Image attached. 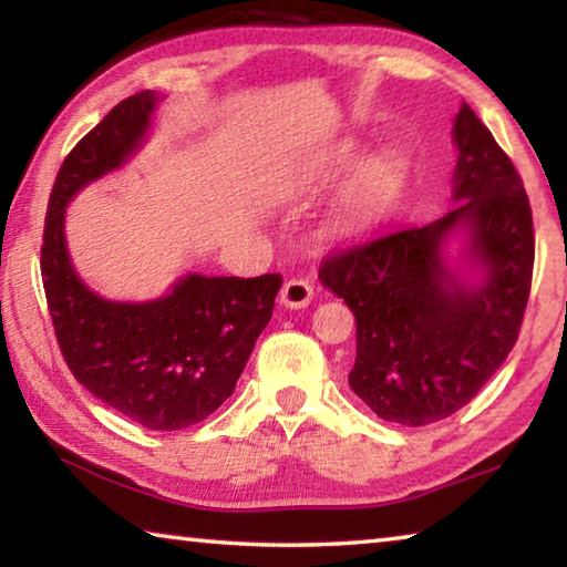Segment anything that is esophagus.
Returning a JSON list of instances; mask_svg holds the SVG:
<instances>
[{"label": "esophagus", "instance_id": "34e87169", "mask_svg": "<svg viewBox=\"0 0 567 567\" xmlns=\"http://www.w3.org/2000/svg\"><path fill=\"white\" fill-rule=\"evenodd\" d=\"M312 300V285L305 280H287L280 290V302L290 310L308 308Z\"/></svg>", "mask_w": 567, "mask_h": 567}]
</instances>
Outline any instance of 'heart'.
Masks as SVG:
<instances>
[{"label":"heart","mask_w":567,"mask_h":567,"mask_svg":"<svg viewBox=\"0 0 567 567\" xmlns=\"http://www.w3.org/2000/svg\"><path fill=\"white\" fill-rule=\"evenodd\" d=\"M348 161L340 156L338 161L326 168V176L336 174L338 168H343ZM401 188V171L393 161H371L361 168V174L355 176V182L350 184L346 196V219L348 221H371L379 217L381 212L389 209L396 199Z\"/></svg>","instance_id":"obj_1"}]
</instances>
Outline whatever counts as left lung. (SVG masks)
I'll use <instances>...</instances> for the list:
<instances>
[{
	"instance_id": "8db88e82",
	"label": "left lung",
	"mask_w": 567,
	"mask_h": 567,
	"mask_svg": "<svg viewBox=\"0 0 567 567\" xmlns=\"http://www.w3.org/2000/svg\"><path fill=\"white\" fill-rule=\"evenodd\" d=\"M460 151L454 206L442 219L399 227L328 255L320 282L355 316L348 381L375 416L426 426L466 406L515 348L533 285V212L509 156L477 113L454 118ZM467 235L466 286L443 262L454 230Z\"/></svg>"
}]
</instances>
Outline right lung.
I'll use <instances>...</instances> for the list:
<instances>
[{"label":"right lung","instance_id":"obj_1","mask_svg":"<svg viewBox=\"0 0 567 567\" xmlns=\"http://www.w3.org/2000/svg\"><path fill=\"white\" fill-rule=\"evenodd\" d=\"M156 101L154 90L125 97L62 161L40 269L62 358L75 379L143 429L178 431L231 396L272 318L282 277L186 275L151 302L105 300L80 280L65 245V206L136 154Z\"/></svg>","mask_w":567,"mask_h":567}]
</instances>
